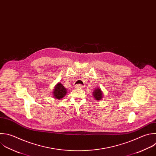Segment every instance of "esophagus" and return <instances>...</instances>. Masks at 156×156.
<instances>
[{
    "instance_id": "34e87169",
    "label": "esophagus",
    "mask_w": 156,
    "mask_h": 156,
    "mask_svg": "<svg viewBox=\"0 0 156 156\" xmlns=\"http://www.w3.org/2000/svg\"><path fill=\"white\" fill-rule=\"evenodd\" d=\"M75 87H76V88H77V89H82L83 87L82 85H77Z\"/></svg>"
}]
</instances>
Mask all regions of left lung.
<instances>
[{"label": "left lung", "instance_id": "obj_1", "mask_svg": "<svg viewBox=\"0 0 156 156\" xmlns=\"http://www.w3.org/2000/svg\"><path fill=\"white\" fill-rule=\"evenodd\" d=\"M94 98L97 101H100L103 98V93L100 88H96L93 93Z\"/></svg>", "mask_w": 156, "mask_h": 156}]
</instances>
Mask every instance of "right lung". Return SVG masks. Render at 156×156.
Returning a JSON list of instances; mask_svg holds the SVG:
<instances>
[{"instance_id":"1","label":"right lung","mask_w":156,"mask_h":156,"mask_svg":"<svg viewBox=\"0 0 156 156\" xmlns=\"http://www.w3.org/2000/svg\"><path fill=\"white\" fill-rule=\"evenodd\" d=\"M67 93V90L64 87V86L60 82L57 83V85L54 88V90L52 92V95L54 98L57 99H61Z\"/></svg>"}]
</instances>
